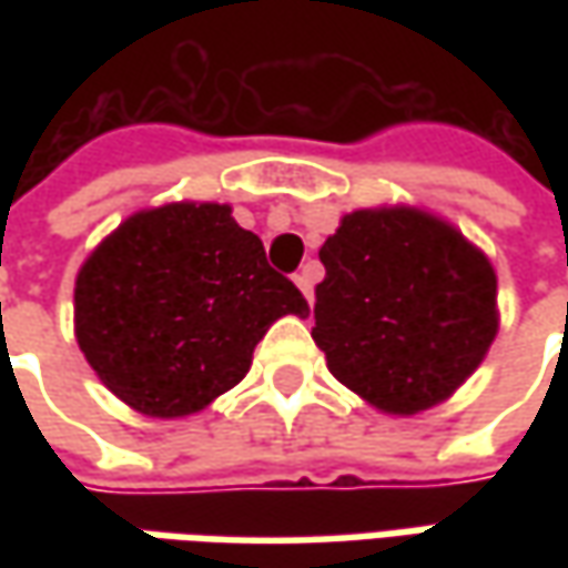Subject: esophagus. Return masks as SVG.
I'll use <instances>...</instances> for the list:
<instances>
[{
    "mask_svg": "<svg viewBox=\"0 0 568 568\" xmlns=\"http://www.w3.org/2000/svg\"><path fill=\"white\" fill-rule=\"evenodd\" d=\"M294 281H296V287L303 291V296H306V303L313 306V272H310V265H306V268H300V272L294 274Z\"/></svg>",
    "mask_w": 568,
    "mask_h": 568,
    "instance_id": "34e87169",
    "label": "esophagus"
}]
</instances>
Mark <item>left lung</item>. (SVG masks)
I'll list each match as a JSON object with an SVG mask.
<instances>
[{"label": "left lung", "mask_w": 568, "mask_h": 568, "mask_svg": "<svg viewBox=\"0 0 568 568\" xmlns=\"http://www.w3.org/2000/svg\"><path fill=\"white\" fill-rule=\"evenodd\" d=\"M313 341L332 376L382 414L452 398L499 332L490 258L443 217L361 207L318 250Z\"/></svg>", "instance_id": "obj_1"}]
</instances>
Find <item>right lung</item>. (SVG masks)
Returning a JSON list of instances; mask_svg holds the SVG:
<instances>
[{"label": "right lung", "mask_w": 568, "mask_h": 568, "mask_svg": "<svg viewBox=\"0 0 568 568\" xmlns=\"http://www.w3.org/2000/svg\"><path fill=\"white\" fill-rule=\"evenodd\" d=\"M281 316H310L230 205L135 211L75 277V338L100 382L144 417H186L250 373Z\"/></svg>", "instance_id": "add662e5"}]
</instances>
